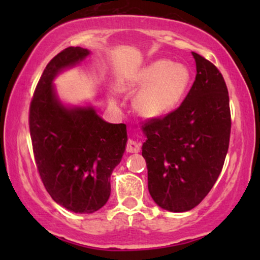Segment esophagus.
<instances>
[{
    "label": "esophagus",
    "mask_w": 260,
    "mask_h": 260,
    "mask_svg": "<svg viewBox=\"0 0 260 260\" xmlns=\"http://www.w3.org/2000/svg\"><path fill=\"white\" fill-rule=\"evenodd\" d=\"M140 144L137 143V142H135L133 140H129L126 142V145H125V150L127 152H138L140 151Z\"/></svg>",
    "instance_id": "obj_1"
}]
</instances>
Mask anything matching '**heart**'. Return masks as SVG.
<instances>
[{
  "label": "heart",
  "instance_id": "obj_1",
  "mask_svg": "<svg viewBox=\"0 0 260 260\" xmlns=\"http://www.w3.org/2000/svg\"><path fill=\"white\" fill-rule=\"evenodd\" d=\"M189 84L190 71L186 65L155 60L131 78L130 87L141 91L135 99V110L144 118H159L179 106Z\"/></svg>",
  "mask_w": 260,
  "mask_h": 260
}]
</instances>
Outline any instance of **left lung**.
<instances>
[{
	"label": "left lung",
	"mask_w": 260,
	"mask_h": 260,
	"mask_svg": "<svg viewBox=\"0 0 260 260\" xmlns=\"http://www.w3.org/2000/svg\"><path fill=\"white\" fill-rule=\"evenodd\" d=\"M193 56L197 77L182 104L143 127L149 193L159 207L176 213L190 211L207 197L221 173L231 136L222 74L204 56Z\"/></svg>",
	"instance_id": "1"
}]
</instances>
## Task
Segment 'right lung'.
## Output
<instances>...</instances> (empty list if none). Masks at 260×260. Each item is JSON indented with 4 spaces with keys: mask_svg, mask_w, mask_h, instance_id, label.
I'll return each instance as SVG.
<instances>
[{
    "mask_svg": "<svg viewBox=\"0 0 260 260\" xmlns=\"http://www.w3.org/2000/svg\"><path fill=\"white\" fill-rule=\"evenodd\" d=\"M69 47L47 63L29 106V131L40 179L56 204L74 213H93L109 200L110 176L126 144L125 124L106 123L92 108L66 109L52 81L60 71L88 55Z\"/></svg>",
    "mask_w": 260,
    "mask_h": 260,
    "instance_id": "add662e5",
    "label": "right lung"
}]
</instances>
